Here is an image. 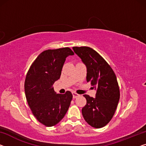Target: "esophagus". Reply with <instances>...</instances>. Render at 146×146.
Instances as JSON below:
<instances>
[{"instance_id": "obj_1", "label": "esophagus", "mask_w": 146, "mask_h": 146, "mask_svg": "<svg viewBox=\"0 0 146 146\" xmlns=\"http://www.w3.org/2000/svg\"><path fill=\"white\" fill-rule=\"evenodd\" d=\"M73 98H77V97H79V95L77 94V93H76L75 92H73Z\"/></svg>"}]
</instances>
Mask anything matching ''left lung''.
I'll use <instances>...</instances> for the list:
<instances>
[{
  "instance_id": "1",
  "label": "left lung",
  "mask_w": 146,
  "mask_h": 146,
  "mask_svg": "<svg viewBox=\"0 0 146 146\" xmlns=\"http://www.w3.org/2000/svg\"><path fill=\"white\" fill-rule=\"evenodd\" d=\"M73 49L86 65V81L97 90L96 98L83 95L86 104L82 109V116L91 127H104L113 117L120 98L116 75L108 62L94 50L88 46H74Z\"/></svg>"
}]
</instances>
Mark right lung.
Listing matches in <instances>:
<instances>
[{"instance_id": "obj_1", "label": "right lung", "mask_w": 146, "mask_h": 146, "mask_svg": "<svg viewBox=\"0 0 146 146\" xmlns=\"http://www.w3.org/2000/svg\"><path fill=\"white\" fill-rule=\"evenodd\" d=\"M74 52L68 47L46 50L33 62L26 75V100L32 113L46 127L56 125L68 110L73 95L70 91L56 94L53 84L60 79L66 58Z\"/></svg>"}]
</instances>
